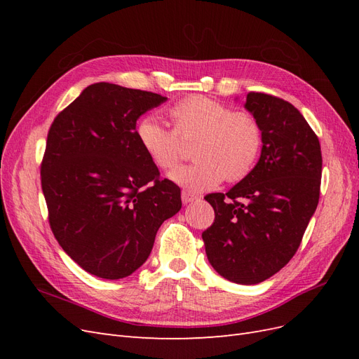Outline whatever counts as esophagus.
<instances>
[{"instance_id": "obj_1", "label": "esophagus", "mask_w": 359, "mask_h": 359, "mask_svg": "<svg viewBox=\"0 0 359 359\" xmlns=\"http://www.w3.org/2000/svg\"><path fill=\"white\" fill-rule=\"evenodd\" d=\"M181 199H182V203H184V205H187V203H190V202L198 201L199 198L196 196V194H191V193H189V191H182Z\"/></svg>"}]
</instances>
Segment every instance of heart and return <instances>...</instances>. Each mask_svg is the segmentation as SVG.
<instances>
[{"instance_id": "1", "label": "heart", "mask_w": 359, "mask_h": 359, "mask_svg": "<svg viewBox=\"0 0 359 359\" xmlns=\"http://www.w3.org/2000/svg\"><path fill=\"white\" fill-rule=\"evenodd\" d=\"M173 130L157 116L139 121L136 135L151 161L161 170H172L184 157L181 140L198 137L193 157L198 161L182 166L170 178L181 187L199 193L224 180L236 182L253 170L262 148V130L248 112L210 97H187L170 107Z\"/></svg>"}]
</instances>
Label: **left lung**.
<instances>
[{
  "label": "left lung",
  "mask_w": 359,
  "mask_h": 359,
  "mask_svg": "<svg viewBox=\"0 0 359 359\" xmlns=\"http://www.w3.org/2000/svg\"><path fill=\"white\" fill-rule=\"evenodd\" d=\"M245 109L262 130V153L229 191L206 194L215 219L202 240L222 277L257 285L297 253L319 203L322 153L316 133L289 102L252 91Z\"/></svg>",
  "instance_id": "8db88e82"
}]
</instances>
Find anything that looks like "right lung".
Wrapping results in <instances>:
<instances>
[{"instance_id":"obj_1","label":"right lung","mask_w":359,"mask_h":359,"mask_svg":"<svg viewBox=\"0 0 359 359\" xmlns=\"http://www.w3.org/2000/svg\"><path fill=\"white\" fill-rule=\"evenodd\" d=\"M160 94L93 83L48 132L40 166L53 236L86 273L124 278L153 250L161 223L181 210V190L160 178L140 147L136 121Z\"/></svg>"}]
</instances>
